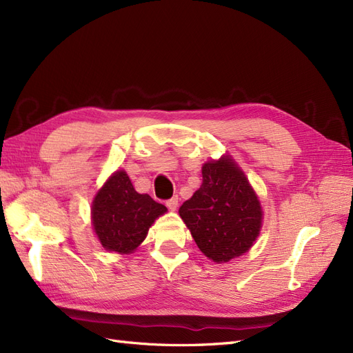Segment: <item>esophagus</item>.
I'll return each mask as SVG.
<instances>
[{
	"instance_id": "1",
	"label": "esophagus",
	"mask_w": 353,
	"mask_h": 353,
	"mask_svg": "<svg viewBox=\"0 0 353 353\" xmlns=\"http://www.w3.org/2000/svg\"><path fill=\"white\" fill-rule=\"evenodd\" d=\"M166 206H168V209H170V210H175V209L178 208V197L175 196V197H172V199L166 200Z\"/></svg>"
}]
</instances>
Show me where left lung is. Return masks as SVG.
Listing matches in <instances>:
<instances>
[{"instance_id":"left-lung-1","label":"left lung","mask_w":353,"mask_h":353,"mask_svg":"<svg viewBox=\"0 0 353 353\" xmlns=\"http://www.w3.org/2000/svg\"><path fill=\"white\" fill-rule=\"evenodd\" d=\"M203 183L179 208L199 249L215 262L248 252L262 225V210L249 181L230 157L201 168Z\"/></svg>"}]
</instances>
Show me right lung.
<instances>
[{"mask_svg": "<svg viewBox=\"0 0 353 353\" xmlns=\"http://www.w3.org/2000/svg\"><path fill=\"white\" fill-rule=\"evenodd\" d=\"M168 209L137 193L123 170L114 172L92 201V223L105 250L131 253L145 239L154 219Z\"/></svg>", "mask_w": 353, "mask_h": 353, "instance_id": "obj_1", "label": "right lung"}]
</instances>
